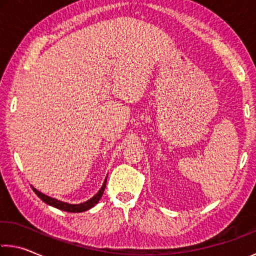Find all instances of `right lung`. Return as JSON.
<instances>
[{
  "instance_id": "right-lung-1",
  "label": "right lung",
  "mask_w": 256,
  "mask_h": 256,
  "mask_svg": "<svg viewBox=\"0 0 256 256\" xmlns=\"http://www.w3.org/2000/svg\"><path fill=\"white\" fill-rule=\"evenodd\" d=\"M106 182H107V176L106 179H104L102 186H101L100 190L98 192H96L94 196L90 200L84 202H80V204H70V202H64L62 200H56V198H52L50 196H46V194H42L40 192H38V189H35L33 186H32V189L34 190V192L38 194V196L46 204L50 205V206H54V208H58V210H64V212H70V213H80V212H85V210L92 208L93 206L98 204V202L100 200V198L102 197L104 192V188H106Z\"/></svg>"
}]
</instances>
